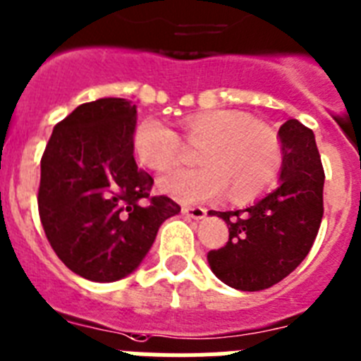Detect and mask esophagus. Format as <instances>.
I'll list each match as a JSON object with an SVG mask.
<instances>
[{"mask_svg": "<svg viewBox=\"0 0 361 361\" xmlns=\"http://www.w3.org/2000/svg\"><path fill=\"white\" fill-rule=\"evenodd\" d=\"M181 214H183L185 217H190V219L200 221L207 216V210L201 209V207H183V209H181Z\"/></svg>", "mask_w": 361, "mask_h": 361, "instance_id": "1", "label": "esophagus"}]
</instances>
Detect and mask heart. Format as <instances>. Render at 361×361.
Wrapping results in <instances>:
<instances>
[{
    "label": "heart",
    "mask_w": 361,
    "mask_h": 361,
    "mask_svg": "<svg viewBox=\"0 0 361 361\" xmlns=\"http://www.w3.org/2000/svg\"><path fill=\"white\" fill-rule=\"evenodd\" d=\"M188 144H203V169H180L158 181L164 194L181 203H207L230 190L233 201H248L264 192L281 171L277 135L235 109H212L181 122ZM136 158L152 171H167L180 161L181 138L157 118L144 120L133 138Z\"/></svg>",
    "instance_id": "b5f03b06"
}]
</instances>
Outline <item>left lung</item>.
Returning a JSON list of instances; mask_svg holds the SVG:
<instances>
[{
  "mask_svg": "<svg viewBox=\"0 0 361 361\" xmlns=\"http://www.w3.org/2000/svg\"><path fill=\"white\" fill-rule=\"evenodd\" d=\"M279 187L243 210L214 212L228 226V241L210 250V269L241 291L277 284L300 264L324 216V167L311 129L291 118L281 126Z\"/></svg>",
  "mask_w": 361,
  "mask_h": 361,
  "instance_id": "left-lung-1",
  "label": "left lung"
}]
</instances>
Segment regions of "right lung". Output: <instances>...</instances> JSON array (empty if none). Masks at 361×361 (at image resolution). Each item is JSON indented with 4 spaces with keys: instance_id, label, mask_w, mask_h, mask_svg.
<instances>
[{
    "instance_id": "right-lung-1",
    "label": "right lung",
    "mask_w": 361,
    "mask_h": 361,
    "mask_svg": "<svg viewBox=\"0 0 361 361\" xmlns=\"http://www.w3.org/2000/svg\"><path fill=\"white\" fill-rule=\"evenodd\" d=\"M135 124L128 99L80 104L55 126L41 158L44 233L57 257L87 281L133 274L161 223L181 210L171 197L149 196L154 181L133 157Z\"/></svg>"
}]
</instances>
